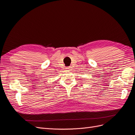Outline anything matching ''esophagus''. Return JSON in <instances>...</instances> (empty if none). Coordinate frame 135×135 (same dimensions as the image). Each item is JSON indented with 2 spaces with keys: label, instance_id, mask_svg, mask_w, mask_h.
<instances>
[{
  "label": "esophagus",
  "instance_id": "1",
  "mask_svg": "<svg viewBox=\"0 0 135 135\" xmlns=\"http://www.w3.org/2000/svg\"><path fill=\"white\" fill-rule=\"evenodd\" d=\"M70 69H71V67H70V66H69V67H66V70H70Z\"/></svg>",
  "mask_w": 135,
  "mask_h": 135
}]
</instances>
